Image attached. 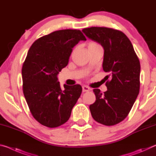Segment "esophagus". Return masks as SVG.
Wrapping results in <instances>:
<instances>
[{"mask_svg": "<svg viewBox=\"0 0 156 156\" xmlns=\"http://www.w3.org/2000/svg\"><path fill=\"white\" fill-rule=\"evenodd\" d=\"M89 90H90V88L88 87L87 86H83V92L89 91Z\"/></svg>", "mask_w": 156, "mask_h": 156, "instance_id": "esophagus-1", "label": "esophagus"}]
</instances>
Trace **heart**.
I'll list each match as a JSON object with an SVG mask.
<instances>
[{
  "mask_svg": "<svg viewBox=\"0 0 156 156\" xmlns=\"http://www.w3.org/2000/svg\"><path fill=\"white\" fill-rule=\"evenodd\" d=\"M98 45V44H96V43H94V42H91V43H89L88 44V47H94V46H97Z\"/></svg>",
  "mask_w": 156,
  "mask_h": 156,
  "instance_id": "obj_1",
  "label": "heart"
}]
</instances>
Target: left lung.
<instances>
[{"mask_svg": "<svg viewBox=\"0 0 156 156\" xmlns=\"http://www.w3.org/2000/svg\"><path fill=\"white\" fill-rule=\"evenodd\" d=\"M89 39L104 49L102 68L111 76L107 91L102 94L94 89L96 102L89 106L96 122L112 126L128 115L140 91V64L131 41L122 31L112 28L92 27L83 29Z\"/></svg>", "mask_w": 156, "mask_h": 156, "instance_id": "1", "label": "left lung"}]
</instances>
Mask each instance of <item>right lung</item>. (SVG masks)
<instances>
[{
	"label": "right lung",
	"mask_w": 156,
	"mask_h": 156,
	"mask_svg": "<svg viewBox=\"0 0 156 156\" xmlns=\"http://www.w3.org/2000/svg\"><path fill=\"white\" fill-rule=\"evenodd\" d=\"M80 30L54 31L29 49L22 68L23 90L34 118L47 127L63 125L82 93L80 84L60 87L58 74L67 65L73 47L86 41Z\"/></svg>",
	"instance_id": "right-lung-1"
}]
</instances>
